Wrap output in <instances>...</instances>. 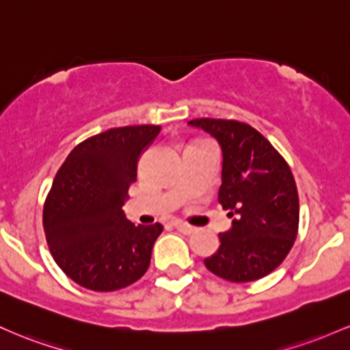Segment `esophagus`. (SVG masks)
<instances>
[{
  "instance_id": "esophagus-1",
  "label": "esophagus",
  "mask_w": 350,
  "mask_h": 350,
  "mask_svg": "<svg viewBox=\"0 0 350 350\" xmlns=\"http://www.w3.org/2000/svg\"><path fill=\"white\" fill-rule=\"evenodd\" d=\"M174 226H175L178 231H182L183 234H191V233H195V228L190 226V225H187V223H183V221H175Z\"/></svg>"
}]
</instances>
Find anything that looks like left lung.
I'll return each mask as SVG.
<instances>
[{"mask_svg":"<svg viewBox=\"0 0 350 350\" xmlns=\"http://www.w3.org/2000/svg\"><path fill=\"white\" fill-rule=\"evenodd\" d=\"M188 124L211 133L221 145L218 202L234 217L205 266L231 282L261 280L284 261L297 237L299 196L291 168L248 124L208 117Z\"/></svg>","mask_w":350,"mask_h":350,"instance_id":"obj_1","label":"left lung"}]
</instances>
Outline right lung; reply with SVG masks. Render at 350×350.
<instances>
[{"mask_svg": "<svg viewBox=\"0 0 350 350\" xmlns=\"http://www.w3.org/2000/svg\"><path fill=\"white\" fill-rule=\"evenodd\" d=\"M160 125H127L89 137L54 176L42 210L51 254L90 291L127 288L148 269L163 226L135 225L122 205L137 180V162Z\"/></svg>", "mask_w": 350, "mask_h": 350, "instance_id": "obj_1", "label": "right lung"}]
</instances>
